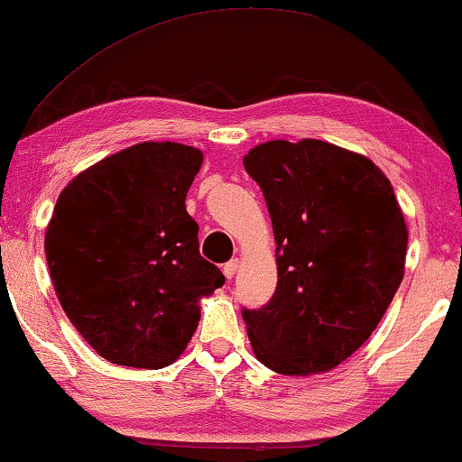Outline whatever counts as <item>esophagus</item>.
<instances>
[{
	"label": "esophagus",
	"mask_w": 462,
	"mask_h": 462,
	"mask_svg": "<svg viewBox=\"0 0 462 462\" xmlns=\"http://www.w3.org/2000/svg\"><path fill=\"white\" fill-rule=\"evenodd\" d=\"M237 267H239V261H237V258H231L229 263H225V267H223V273H225L226 280H231V277L236 275Z\"/></svg>",
	"instance_id": "esophagus-1"
}]
</instances>
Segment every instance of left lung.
<instances>
[{
	"instance_id": "obj_1",
	"label": "left lung",
	"mask_w": 462,
	"mask_h": 462,
	"mask_svg": "<svg viewBox=\"0 0 462 462\" xmlns=\"http://www.w3.org/2000/svg\"><path fill=\"white\" fill-rule=\"evenodd\" d=\"M244 168L267 201L277 288L242 309L258 362L288 376L332 370L353 356L403 280L408 231L387 176L324 141L263 143Z\"/></svg>"
}]
</instances>
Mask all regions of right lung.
<instances>
[{
    "label": "right lung",
    "mask_w": 462,
    "mask_h": 462,
    "mask_svg": "<svg viewBox=\"0 0 462 462\" xmlns=\"http://www.w3.org/2000/svg\"><path fill=\"white\" fill-rule=\"evenodd\" d=\"M199 149L141 143L69 182L46 231V261L67 318L100 357L163 368L199 324V296L225 283L199 254L185 198Z\"/></svg>",
    "instance_id": "add662e5"
}]
</instances>
